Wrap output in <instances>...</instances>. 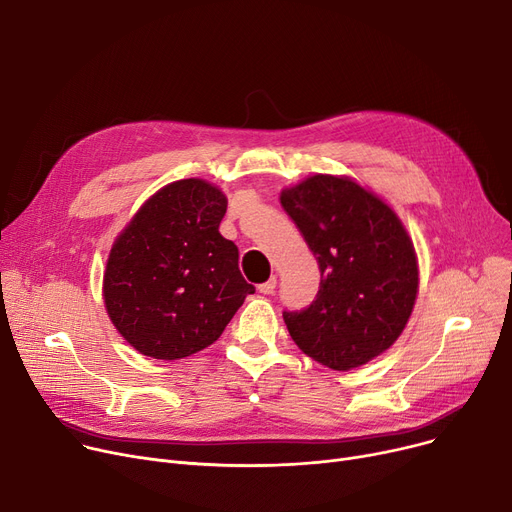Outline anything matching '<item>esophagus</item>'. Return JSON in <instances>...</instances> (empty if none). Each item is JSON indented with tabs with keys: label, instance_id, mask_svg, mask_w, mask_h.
<instances>
[{
	"label": "esophagus",
	"instance_id": "1",
	"mask_svg": "<svg viewBox=\"0 0 512 512\" xmlns=\"http://www.w3.org/2000/svg\"><path fill=\"white\" fill-rule=\"evenodd\" d=\"M276 284H278V280H276V278H270L267 282L259 284L257 290H259L261 294H274V292H276Z\"/></svg>",
	"mask_w": 512,
	"mask_h": 512
}]
</instances>
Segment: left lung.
Wrapping results in <instances>:
<instances>
[{
    "label": "left lung",
    "mask_w": 512,
    "mask_h": 512,
    "mask_svg": "<svg viewBox=\"0 0 512 512\" xmlns=\"http://www.w3.org/2000/svg\"><path fill=\"white\" fill-rule=\"evenodd\" d=\"M280 201L321 272L311 305L282 313L290 338L330 369L365 365L394 344L415 305L419 274L407 230L348 178L311 176Z\"/></svg>",
    "instance_id": "8db88e82"
}]
</instances>
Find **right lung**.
Here are the masks:
<instances>
[{
  "mask_svg": "<svg viewBox=\"0 0 512 512\" xmlns=\"http://www.w3.org/2000/svg\"><path fill=\"white\" fill-rule=\"evenodd\" d=\"M226 197L205 180L157 191L112 247L103 299L116 330L139 353L174 361L203 351L255 292L238 249L220 234Z\"/></svg>",
  "mask_w": 512,
  "mask_h": 512,
  "instance_id": "1",
  "label": "right lung"
}]
</instances>
